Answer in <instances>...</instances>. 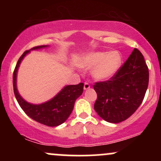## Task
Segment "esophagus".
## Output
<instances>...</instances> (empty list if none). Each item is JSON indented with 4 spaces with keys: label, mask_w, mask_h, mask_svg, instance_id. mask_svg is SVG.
I'll use <instances>...</instances> for the list:
<instances>
[{
    "label": "esophagus",
    "mask_w": 161,
    "mask_h": 161,
    "mask_svg": "<svg viewBox=\"0 0 161 161\" xmlns=\"http://www.w3.org/2000/svg\"><path fill=\"white\" fill-rule=\"evenodd\" d=\"M90 88V85H89V83H88V82H86L84 84V89L85 90H87V89H88V88Z\"/></svg>",
    "instance_id": "1"
}]
</instances>
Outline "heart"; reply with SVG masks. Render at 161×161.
<instances>
[{
    "label": "heart",
    "mask_w": 161,
    "mask_h": 161,
    "mask_svg": "<svg viewBox=\"0 0 161 161\" xmlns=\"http://www.w3.org/2000/svg\"><path fill=\"white\" fill-rule=\"evenodd\" d=\"M121 54L119 51L94 52L86 55L80 65L86 69H92V74L97 80H105L114 76L120 68Z\"/></svg>",
    "instance_id": "b5f03b06"
}]
</instances>
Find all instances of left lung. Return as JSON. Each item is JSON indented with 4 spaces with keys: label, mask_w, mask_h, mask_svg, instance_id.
I'll return each instance as SVG.
<instances>
[{
    "label": "left lung",
    "mask_w": 161,
    "mask_h": 161,
    "mask_svg": "<svg viewBox=\"0 0 161 161\" xmlns=\"http://www.w3.org/2000/svg\"><path fill=\"white\" fill-rule=\"evenodd\" d=\"M148 81V68L143 55L135 48L114 76L94 85L97 95L95 110L109 123L125 120L141 105Z\"/></svg>",
    "instance_id": "obj_1"
}]
</instances>
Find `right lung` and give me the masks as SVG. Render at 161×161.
I'll return each mask as SVG.
<instances>
[{
    "label": "right lung",
    "instance_id": "obj_1",
    "mask_svg": "<svg viewBox=\"0 0 161 161\" xmlns=\"http://www.w3.org/2000/svg\"><path fill=\"white\" fill-rule=\"evenodd\" d=\"M48 47L47 45L36 46L31 50L25 51L19 57L16 64L14 75H13V85H14V95L19 106L23 111L32 119L38 123L47 126H57L64 123L69 117L73 108L75 101L82 94V82L78 85L66 86L52 99L41 104H32L28 103L20 96L16 88V74L18 68L24 57L32 50H38Z\"/></svg>",
    "mask_w": 161,
    "mask_h": 161
}]
</instances>
